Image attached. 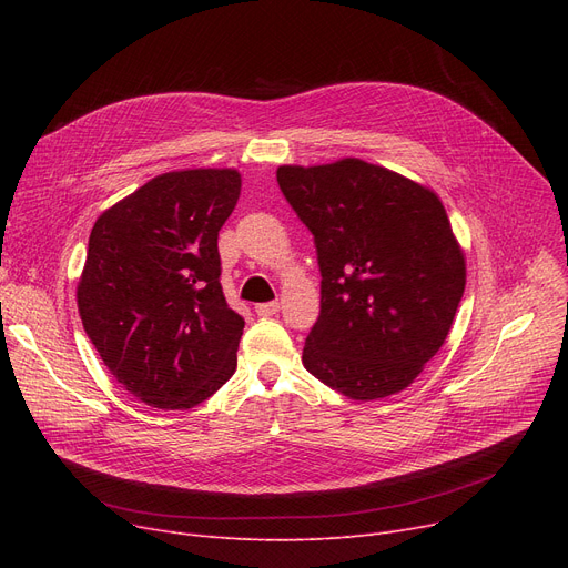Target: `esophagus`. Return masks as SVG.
<instances>
[{"label": "esophagus", "instance_id": "34e87169", "mask_svg": "<svg viewBox=\"0 0 568 568\" xmlns=\"http://www.w3.org/2000/svg\"><path fill=\"white\" fill-rule=\"evenodd\" d=\"M281 311V304L278 302H266V304H257L255 306V313L260 315V317H272V315H276Z\"/></svg>", "mask_w": 568, "mask_h": 568}]
</instances>
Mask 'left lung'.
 <instances>
[{
    "instance_id": "8db88e82",
    "label": "left lung",
    "mask_w": 568,
    "mask_h": 568,
    "mask_svg": "<svg viewBox=\"0 0 568 568\" xmlns=\"http://www.w3.org/2000/svg\"><path fill=\"white\" fill-rule=\"evenodd\" d=\"M276 179L315 239L322 276L306 371L352 400L403 392L444 345L465 292L439 197L359 159L283 165Z\"/></svg>"
}]
</instances>
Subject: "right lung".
<instances>
[{"instance_id": "add662e5", "label": "right lung", "mask_w": 568, "mask_h": 568, "mask_svg": "<svg viewBox=\"0 0 568 568\" xmlns=\"http://www.w3.org/2000/svg\"><path fill=\"white\" fill-rule=\"evenodd\" d=\"M239 191L236 170L165 172L89 234L82 326L116 382L146 405L195 407L236 371L244 317L221 287L219 230Z\"/></svg>"}]
</instances>
